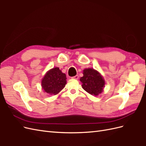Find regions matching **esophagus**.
<instances>
[{
  "instance_id": "esophagus-1",
  "label": "esophagus",
  "mask_w": 146,
  "mask_h": 146,
  "mask_svg": "<svg viewBox=\"0 0 146 146\" xmlns=\"http://www.w3.org/2000/svg\"><path fill=\"white\" fill-rule=\"evenodd\" d=\"M72 78H75V79H77H77H78L79 77H78V75H76V76H74V77H73Z\"/></svg>"
}]
</instances>
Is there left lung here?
Segmentation results:
<instances>
[{
  "instance_id": "obj_1",
  "label": "left lung",
  "mask_w": 146,
  "mask_h": 146,
  "mask_svg": "<svg viewBox=\"0 0 146 146\" xmlns=\"http://www.w3.org/2000/svg\"><path fill=\"white\" fill-rule=\"evenodd\" d=\"M83 76L80 78L82 88L91 95L98 96L100 94L105 85V82L100 74L94 69H85Z\"/></svg>"
}]
</instances>
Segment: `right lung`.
I'll return each mask as SVG.
<instances>
[{"label": "right lung", "instance_id": "right-lung-1", "mask_svg": "<svg viewBox=\"0 0 146 146\" xmlns=\"http://www.w3.org/2000/svg\"><path fill=\"white\" fill-rule=\"evenodd\" d=\"M66 76L58 68L50 70L41 82L43 90L50 94H56L62 90L66 84Z\"/></svg>", "mask_w": 146, "mask_h": 146}]
</instances>
